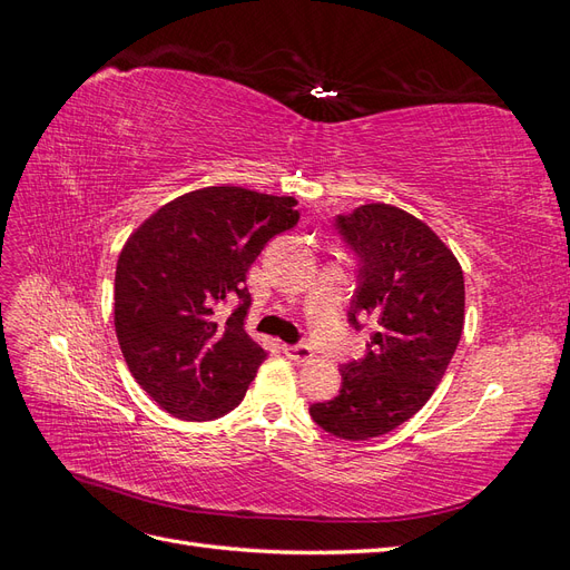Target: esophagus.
Segmentation results:
<instances>
[{"mask_svg": "<svg viewBox=\"0 0 570 570\" xmlns=\"http://www.w3.org/2000/svg\"><path fill=\"white\" fill-rule=\"evenodd\" d=\"M285 354H287L292 361H297V364H304V361H308V358L314 356V352L308 350L306 344H287Z\"/></svg>", "mask_w": 570, "mask_h": 570, "instance_id": "1", "label": "esophagus"}]
</instances>
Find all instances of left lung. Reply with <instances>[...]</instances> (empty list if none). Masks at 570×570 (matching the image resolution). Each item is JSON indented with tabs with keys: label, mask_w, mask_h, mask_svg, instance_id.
<instances>
[{
	"label": "left lung",
	"mask_w": 570,
	"mask_h": 570,
	"mask_svg": "<svg viewBox=\"0 0 570 570\" xmlns=\"http://www.w3.org/2000/svg\"><path fill=\"white\" fill-rule=\"evenodd\" d=\"M358 256L352 325L371 327L368 352L340 368L342 390L308 409L342 440L385 435L438 390L463 333L465 289L454 252L421 218L392 204H364L337 218Z\"/></svg>",
	"instance_id": "left-lung-1"
}]
</instances>
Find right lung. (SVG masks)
I'll list each match as a JSON object with an SVG mask.
<instances>
[{
  "mask_svg": "<svg viewBox=\"0 0 570 570\" xmlns=\"http://www.w3.org/2000/svg\"><path fill=\"white\" fill-rule=\"evenodd\" d=\"M295 197L220 185L164 204L126 239L114 325L126 364L154 402L183 421L233 411L266 358L245 331L247 273L273 235L295 226ZM240 308L220 322V301Z\"/></svg>",
  "mask_w": 570,
  "mask_h": 570,
  "instance_id": "add662e5",
  "label": "right lung"
}]
</instances>
